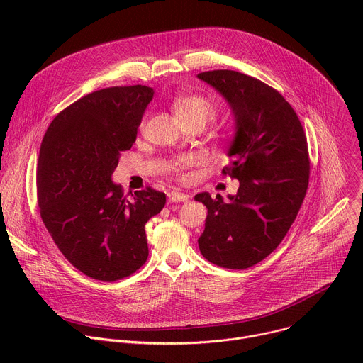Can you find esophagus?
I'll return each mask as SVG.
<instances>
[{"instance_id": "34e87169", "label": "esophagus", "mask_w": 363, "mask_h": 363, "mask_svg": "<svg viewBox=\"0 0 363 363\" xmlns=\"http://www.w3.org/2000/svg\"><path fill=\"white\" fill-rule=\"evenodd\" d=\"M189 196L182 194V192H169L168 194V201L169 202H186Z\"/></svg>"}]
</instances>
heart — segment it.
Listing matches in <instances>:
<instances>
[{"label":"heart","instance_id":"b5f03b06","mask_svg":"<svg viewBox=\"0 0 363 363\" xmlns=\"http://www.w3.org/2000/svg\"><path fill=\"white\" fill-rule=\"evenodd\" d=\"M174 112L181 123H191V122H202L203 125L210 122L216 116V106L214 103L203 96L191 94L181 99H177L174 103ZM194 157H182L177 160L171 169L177 175H182L184 169L194 164Z\"/></svg>","mask_w":363,"mask_h":363}]
</instances>
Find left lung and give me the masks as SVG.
Returning <instances> with one entry per match:
<instances>
[{
	"label": "left lung",
	"mask_w": 363,
	"mask_h": 363,
	"mask_svg": "<svg viewBox=\"0 0 363 363\" xmlns=\"http://www.w3.org/2000/svg\"><path fill=\"white\" fill-rule=\"evenodd\" d=\"M228 103L235 133L231 164L223 174L238 179L235 195H195L208 216L198 238L201 254L224 269H248L281 242L304 199L310 161L303 126L273 87L234 70L199 73Z\"/></svg>",
	"instance_id": "obj_1"
}]
</instances>
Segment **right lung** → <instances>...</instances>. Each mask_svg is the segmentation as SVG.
Instances as JSON below:
<instances>
[{"label":"right lung","mask_w":363,"mask_h":363,"mask_svg":"<svg viewBox=\"0 0 363 363\" xmlns=\"http://www.w3.org/2000/svg\"><path fill=\"white\" fill-rule=\"evenodd\" d=\"M152 97L153 89L140 84L96 90L62 111L41 142V220L67 260L94 280L116 281L145 264V224L167 202L150 186L129 199L112 181Z\"/></svg>","instance_id":"add662e5"}]
</instances>
